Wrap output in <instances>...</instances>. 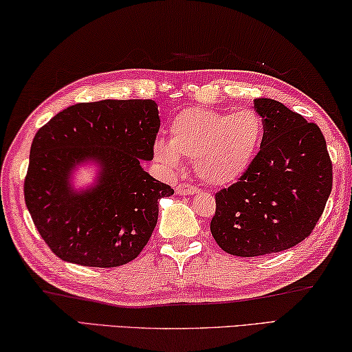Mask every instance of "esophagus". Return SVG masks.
Masks as SVG:
<instances>
[{
    "label": "esophagus",
    "mask_w": 352,
    "mask_h": 352,
    "mask_svg": "<svg viewBox=\"0 0 352 352\" xmlns=\"http://www.w3.org/2000/svg\"><path fill=\"white\" fill-rule=\"evenodd\" d=\"M198 192V187H195V186H190V184H179V186L176 187V193L177 195H193V193H196Z\"/></svg>",
    "instance_id": "34e87169"
}]
</instances>
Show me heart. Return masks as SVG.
<instances>
[{
  "label": "heart",
  "instance_id": "b5f03b06",
  "mask_svg": "<svg viewBox=\"0 0 352 352\" xmlns=\"http://www.w3.org/2000/svg\"><path fill=\"white\" fill-rule=\"evenodd\" d=\"M263 139V120L255 111L218 113L187 108L170 126V140H157L154 153L170 168L181 157L193 160L195 171L208 184L235 181L248 168Z\"/></svg>",
  "mask_w": 352,
  "mask_h": 352
}]
</instances>
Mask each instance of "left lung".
Instances as JSON below:
<instances>
[{
    "instance_id": "8db88e82",
    "label": "left lung",
    "mask_w": 352,
    "mask_h": 352,
    "mask_svg": "<svg viewBox=\"0 0 352 352\" xmlns=\"http://www.w3.org/2000/svg\"><path fill=\"white\" fill-rule=\"evenodd\" d=\"M263 140L230 187L214 195L210 230L224 252L260 256L294 248L311 235L332 190V162L314 122L272 98H256Z\"/></svg>"
}]
</instances>
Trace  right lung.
Instances as JSON below:
<instances>
[{"label":"right lung","mask_w":352,"mask_h":352,"mask_svg":"<svg viewBox=\"0 0 352 352\" xmlns=\"http://www.w3.org/2000/svg\"><path fill=\"white\" fill-rule=\"evenodd\" d=\"M160 128L154 100L77 103L36 131L24 177V201L40 236L63 261L117 267L133 261L157 223L159 199L175 193L140 160L154 157ZM102 164L99 186L76 194L67 186L72 166Z\"/></svg>","instance_id":"add662e5"}]
</instances>
